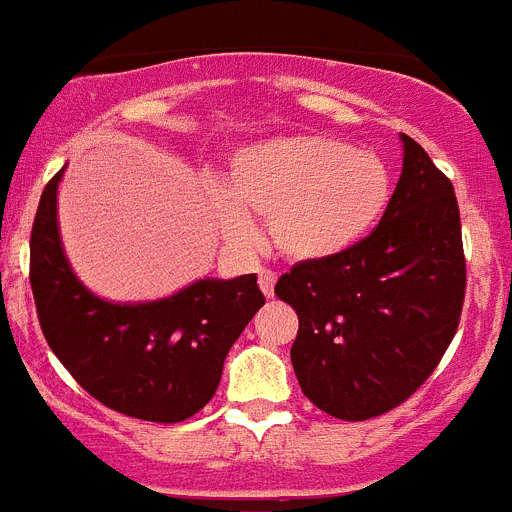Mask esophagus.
<instances>
[{
	"instance_id": "34e87169",
	"label": "esophagus",
	"mask_w": 512,
	"mask_h": 512,
	"mask_svg": "<svg viewBox=\"0 0 512 512\" xmlns=\"http://www.w3.org/2000/svg\"><path fill=\"white\" fill-rule=\"evenodd\" d=\"M257 283H260V290L265 293V298L275 296V283H278V275L273 273V270H265L262 267L260 275H257Z\"/></svg>"
}]
</instances>
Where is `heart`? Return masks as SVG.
<instances>
[{
  "label": "heart",
  "instance_id": "heart-1",
  "mask_svg": "<svg viewBox=\"0 0 512 512\" xmlns=\"http://www.w3.org/2000/svg\"><path fill=\"white\" fill-rule=\"evenodd\" d=\"M209 206L224 237L255 245L250 216L267 219L285 257L321 262L357 247L380 224L393 196L388 163L336 137L290 135L239 147Z\"/></svg>",
  "mask_w": 512,
  "mask_h": 512
}]
</instances>
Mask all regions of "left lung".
<instances>
[{"label": "left lung", "mask_w": 512, "mask_h": 512, "mask_svg": "<svg viewBox=\"0 0 512 512\" xmlns=\"http://www.w3.org/2000/svg\"><path fill=\"white\" fill-rule=\"evenodd\" d=\"M403 173L370 237L331 260L298 262L275 285L296 308L290 347L303 395L342 421L411 398L444 357L467 285L462 222L449 178L400 132Z\"/></svg>", "instance_id": "left-lung-1"}]
</instances>
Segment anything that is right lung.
<instances>
[{
  "label": "right lung",
  "mask_w": 512,
  "mask_h": 512,
  "mask_svg": "<svg viewBox=\"0 0 512 512\" xmlns=\"http://www.w3.org/2000/svg\"><path fill=\"white\" fill-rule=\"evenodd\" d=\"M63 173L45 186L30 237V285L45 339L78 385L112 411L186 421L214 398L227 352L265 306L257 275L193 280L158 301L96 296L63 250Z\"/></svg>",
  "instance_id": "right-lung-1"
}]
</instances>
